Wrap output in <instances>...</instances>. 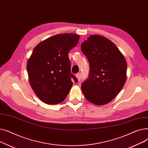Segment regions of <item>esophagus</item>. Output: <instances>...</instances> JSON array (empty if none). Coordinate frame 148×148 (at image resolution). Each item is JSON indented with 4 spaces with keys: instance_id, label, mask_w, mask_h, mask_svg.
I'll list each match as a JSON object with an SVG mask.
<instances>
[{
    "instance_id": "obj_1",
    "label": "esophagus",
    "mask_w": 148,
    "mask_h": 148,
    "mask_svg": "<svg viewBox=\"0 0 148 148\" xmlns=\"http://www.w3.org/2000/svg\"><path fill=\"white\" fill-rule=\"evenodd\" d=\"M76 77L77 80H78L79 81H80L81 80V77H82V75L80 73H78L77 75H76Z\"/></svg>"
}]
</instances>
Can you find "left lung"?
<instances>
[{"label":"left lung","instance_id":"1","mask_svg":"<svg viewBox=\"0 0 148 148\" xmlns=\"http://www.w3.org/2000/svg\"><path fill=\"white\" fill-rule=\"evenodd\" d=\"M89 63L88 78L82 84L89 102L104 105L114 99L127 79L126 60L116 45L107 38L91 35L81 45Z\"/></svg>","mask_w":148,"mask_h":148}]
</instances>
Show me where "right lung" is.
<instances>
[{"label":"right lung","mask_w":148,"mask_h":148,"mask_svg":"<svg viewBox=\"0 0 148 148\" xmlns=\"http://www.w3.org/2000/svg\"><path fill=\"white\" fill-rule=\"evenodd\" d=\"M74 34H58L38 44L27 62L31 87L36 96L47 104H59L66 98L73 83L70 50L79 42Z\"/></svg>","instance_id":"obj_1"}]
</instances>
